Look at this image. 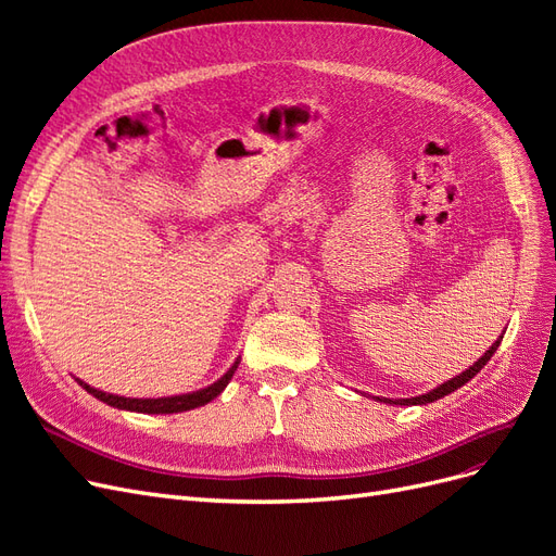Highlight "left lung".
<instances>
[{
    "instance_id": "obj_1",
    "label": "left lung",
    "mask_w": 556,
    "mask_h": 556,
    "mask_svg": "<svg viewBox=\"0 0 556 556\" xmlns=\"http://www.w3.org/2000/svg\"><path fill=\"white\" fill-rule=\"evenodd\" d=\"M503 339V336H501ZM501 339L498 341H494V345L484 352V355L473 364V366H468L464 374H459L457 378H452V380H447V382H443L441 387H435V390H431V392H427V394H422V396H413V399H378V401H384V403H394V406H425V403H431V401H439V399H443V396H447L450 392H454V390H459L462 384H466L470 378L473 376H478L480 371H482V366L492 359V355L496 352V348L501 345Z\"/></svg>"
}]
</instances>
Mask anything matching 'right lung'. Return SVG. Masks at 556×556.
Here are the masks:
<instances>
[{"mask_svg": "<svg viewBox=\"0 0 556 556\" xmlns=\"http://www.w3.org/2000/svg\"><path fill=\"white\" fill-rule=\"evenodd\" d=\"M239 368V359L233 362V366L229 368V371L217 380L213 384H208L206 390H199V392H190V394H180V396H164V399H127V396H117V394H106L102 390H94V387H90L88 382L78 380V384L83 387V390L90 392L94 399L109 403V406L113 408H121V410H134V413H148V415H166V413H182V410H192V408H199L204 406V403L213 401L217 394H220L225 387L229 384L233 371Z\"/></svg>", "mask_w": 556, "mask_h": 556, "instance_id": "1", "label": "right lung"}]
</instances>
